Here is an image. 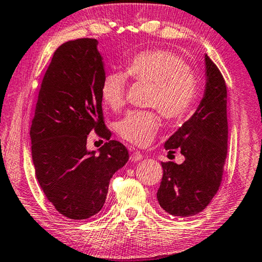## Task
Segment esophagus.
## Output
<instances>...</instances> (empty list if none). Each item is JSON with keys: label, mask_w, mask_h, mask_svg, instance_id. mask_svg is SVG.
<instances>
[{"label": "esophagus", "mask_w": 262, "mask_h": 262, "mask_svg": "<svg viewBox=\"0 0 262 262\" xmlns=\"http://www.w3.org/2000/svg\"><path fill=\"white\" fill-rule=\"evenodd\" d=\"M143 159V154H141L139 150H136L132 148L131 149V155H130V160L131 161H140V160Z\"/></svg>", "instance_id": "1"}]
</instances>
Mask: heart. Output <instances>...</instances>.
<instances>
[{
    "label": "heart",
    "instance_id": "obj_1",
    "mask_svg": "<svg viewBox=\"0 0 262 262\" xmlns=\"http://www.w3.org/2000/svg\"><path fill=\"white\" fill-rule=\"evenodd\" d=\"M126 76L153 85L149 105L160 110L170 121L181 118L193 103L196 79L177 54L166 49H150L137 54L126 64L125 73L110 72L101 85V98L105 105L117 110L124 103ZM161 121L155 112H130L117 124L124 140L138 146L149 144Z\"/></svg>",
    "mask_w": 262,
    "mask_h": 262
}]
</instances>
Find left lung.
I'll use <instances>...</instances> for the list:
<instances>
[{"instance_id":"obj_1","label":"left lung","mask_w":262,"mask_h":262,"mask_svg":"<svg viewBox=\"0 0 262 262\" xmlns=\"http://www.w3.org/2000/svg\"><path fill=\"white\" fill-rule=\"evenodd\" d=\"M206 85L194 114L170 136L164 148L180 149L181 164L162 162L158 201L173 216H193L207 207L221 184L228 154L227 86L221 72L205 54Z\"/></svg>"}]
</instances>
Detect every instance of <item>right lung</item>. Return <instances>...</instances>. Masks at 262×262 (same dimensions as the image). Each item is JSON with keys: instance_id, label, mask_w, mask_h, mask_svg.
<instances>
[{"instance_id": "add662e5", "label": "right lung", "mask_w": 262, "mask_h": 262, "mask_svg": "<svg viewBox=\"0 0 262 262\" xmlns=\"http://www.w3.org/2000/svg\"><path fill=\"white\" fill-rule=\"evenodd\" d=\"M96 39H77L54 53L31 125L35 176L57 212L72 220L99 213L110 178L127 162L125 146L110 140L89 151L86 136L95 129L110 139L104 126L101 85L105 76Z\"/></svg>"}]
</instances>
